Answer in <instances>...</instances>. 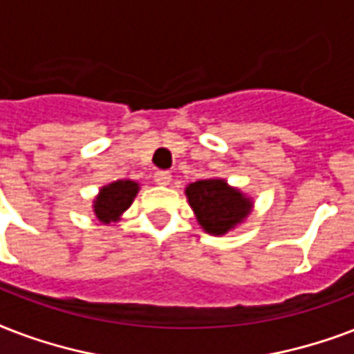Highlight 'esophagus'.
I'll use <instances>...</instances> for the list:
<instances>
[{
	"label": "esophagus",
	"instance_id": "esophagus-1",
	"mask_svg": "<svg viewBox=\"0 0 354 354\" xmlns=\"http://www.w3.org/2000/svg\"><path fill=\"white\" fill-rule=\"evenodd\" d=\"M153 177H155V183L160 186L169 185V180H171V174H169V171H157Z\"/></svg>",
	"mask_w": 354,
	"mask_h": 354
}]
</instances>
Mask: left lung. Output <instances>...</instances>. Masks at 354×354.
Wrapping results in <instances>:
<instances>
[{
    "label": "left lung",
    "mask_w": 354,
    "mask_h": 354,
    "mask_svg": "<svg viewBox=\"0 0 354 354\" xmlns=\"http://www.w3.org/2000/svg\"><path fill=\"white\" fill-rule=\"evenodd\" d=\"M186 197L199 225L208 234H225L242 223L253 201L223 179H203L186 186Z\"/></svg>",
    "instance_id": "obj_1"
}]
</instances>
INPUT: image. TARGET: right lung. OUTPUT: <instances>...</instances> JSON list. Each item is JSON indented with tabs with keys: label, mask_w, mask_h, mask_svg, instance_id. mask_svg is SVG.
Returning <instances> with one entry per match:
<instances>
[{
	"label": "right lung",
	"mask_w": 354,
	"mask_h": 354,
	"mask_svg": "<svg viewBox=\"0 0 354 354\" xmlns=\"http://www.w3.org/2000/svg\"><path fill=\"white\" fill-rule=\"evenodd\" d=\"M140 186L134 180H116L103 186L94 199V214L101 223L118 221L120 216L131 207Z\"/></svg>",
	"instance_id": "1"
}]
</instances>
